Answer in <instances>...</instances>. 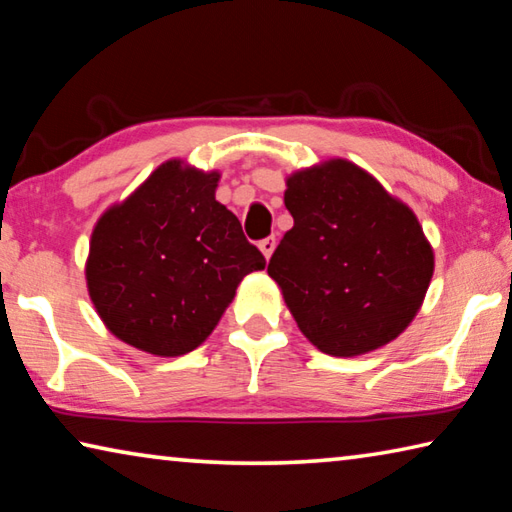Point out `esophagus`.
Returning a JSON list of instances; mask_svg holds the SVG:
<instances>
[{"label":"esophagus","instance_id":"34e87169","mask_svg":"<svg viewBox=\"0 0 512 512\" xmlns=\"http://www.w3.org/2000/svg\"><path fill=\"white\" fill-rule=\"evenodd\" d=\"M275 237H266V239H262L259 241V250H262V255L266 257V259H271V255H273V250H275Z\"/></svg>","mask_w":512,"mask_h":512}]
</instances>
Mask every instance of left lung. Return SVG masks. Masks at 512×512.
I'll use <instances>...</instances> for the list:
<instances>
[{"label": "left lung", "mask_w": 512, "mask_h": 512, "mask_svg": "<svg viewBox=\"0 0 512 512\" xmlns=\"http://www.w3.org/2000/svg\"><path fill=\"white\" fill-rule=\"evenodd\" d=\"M284 205L293 228L268 275L300 332L332 357L395 341L433 275V248L411 207L343 158L291 173Z\"/></svg>", "instance_id": "left-lung-1"}]
</instances>
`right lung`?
<instances>
[{
	"mask_svg": "<svg viewBox=\"0 0 512 512\" xmlns=\"http://www.w3.org/2000/svg\"><path fill=\"white\" fill-rule=\"evenodd\" d=\"M219 178L169 160L94 225L85 280L117 339L158 357L192 352L239 282L266 266L237 216L214 198Z\"/></svg>",
	"mask_w": 512,
	"mask_h": 512,
	"instance_id": "1",
	"label": "right lung"
}]
</instances>
